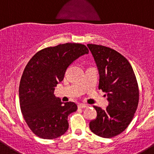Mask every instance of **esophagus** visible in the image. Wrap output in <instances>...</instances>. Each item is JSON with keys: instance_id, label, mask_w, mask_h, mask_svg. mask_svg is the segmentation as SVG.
Listing matches in <instances>:
<instances>
[{"instance_id": "esophagus-1", "label": "esophagus", "mask_w": 154, "mask_h": 154, "mask_svg": "<svg viewBox=\"0 0 154 154\" xmlns=\"http://www.w3.org/2000/svg\"><path fill=\"white\" fill-rule=\"evenodd\" d=\"M78 107L79 108H81V109L85 108V107H87V105L83 104V103H79V104L78 105Z\"/></svg>"}]
</instances>
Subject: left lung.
I'll list each match as a JSON object with an SVG mask.
<instances>
[{
    "mask_svg": "<svg viewBox=\"0 0 154 154\" xmlns=\"http://www.w3.org/2000/svg\"><path fill=\"white\" fill-rule=\"evenodd\" d=\"M99 74V89L106 92V109L94 106L97 116L89 123L91 131L111 138L126 129L139 103L137 79L131 65L120 53L103 45L88 44Z\"/></svg>",
    "mask_w": 154,
    "mask_h": 154,
    "instance_id": "8db88e82",
    "label": "left lung"
}]
</instances>
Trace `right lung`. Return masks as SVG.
I'll list each match as a JSON object with an SVG mask.
<instances>
[{
	"instance_id": "add662e5",
	"label": "right lung",
	"mask_w": 154,
	"mask_h": 154,
	"mask_svg": "<svg viewBox=\"0 0 154 154\" xmlns=\"http://www.w3.org/2000/svg\"><path fill=\"white\" fill-rule=\"evenodd\" d=\"M85 54L89 49L84 45L66 43L41 50L27 64L19 85L20 106L28 126L40 138L55 139L68 130V116L77 105L62 103L54 92L68 68Z\"/></svg>"
}]
</instances>
